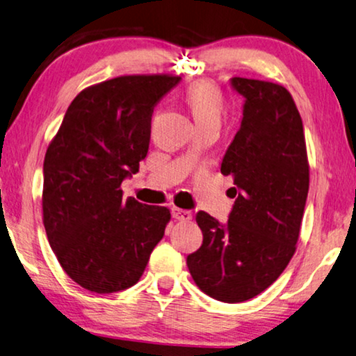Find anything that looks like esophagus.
Segmentation results:
<instances>
[{
    "label": "esophagus",
    "instance_id": "34e87169",
    "mask_svg": "<svg viewBox=\"0 0 356 356\" xmlns=\"http://www.w3.org/2000/svg\"><path fill=\"white\" fill-rule=\"evenodd\" d=\"M172 215H173V218L178 220V221L193 220V213H191L189 210H183V209H178V207H173Z\"/></svg>",
    "mask_w": 356,
    "mask_h": 356
}]
</instances>
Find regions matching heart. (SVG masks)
I'll use <instances>...</instances> for the list:
<instances>
[{"label":"heart","mask_w":356,"mask_h":356,"mask_svg":"<svg viewBox=\"0 0 356 356\" xmlns=\"http://www.w3.org/2000/svg\"><path fill=\"white\" fill-rule=\"evenodd\" d=\"M183 96L199 127L210 122H220L225 97L218 85L212 80L194 81L184 90Z\"/></svg>","instance_id":"heart-1"}]
</instances>
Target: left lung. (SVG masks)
<instances>
[{
  "mask_svg": "<svg viewBox=\"0 0 356 356\" xmlns=\"http://www.w3.org/2000/svg\"><path fill=\"white\" fill-rule=\"evenodd\" d=\"M245 97L241 128L221 162L236 202L228 223L207 212L195 221L204 241L186 264L197 287L238 303L264 292L289 264L300 234L310 165L303 123L291 92L271 81L231 79Z\"/></svg>",
  "mask_w": 356,
  "mask_h": 356,
  "instance_id": "obj_1",
  "label": "left lung"
}]
</instances>
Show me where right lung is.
<instances>
[{
	"label": "right lung",
	"instance_id": "right-lung-1",
	"mask_svg": "<svg viewBox=\"0 0 356 356\" xmlns=\"http://www.w3.org/2000/svg\"><path fill=\"white\" fill-rule=\"evenodd\" d=\"M181 76L123 75L80 91L43 163V225L64 271L83 289L111 293L140 281L163 238L170 209L123 200L140 170L154 107Z\"/></svg>",
	"mask_w": 356,
	"mask_h": 356
}]
</instances>
